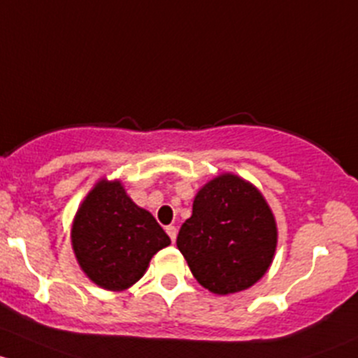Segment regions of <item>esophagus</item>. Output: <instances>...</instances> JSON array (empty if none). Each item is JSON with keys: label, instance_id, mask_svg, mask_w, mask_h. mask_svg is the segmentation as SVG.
I'll return each mask as SVG.
<instances>
[{"label": "esophagus", "instance_id": "obj_1", "mask_svg": "<svg viewBox=\"0 0 358 358\" xmlns=\"http://www.w3.org/2000/svg\"><path fill=\"white\" fill-rule=\"evenodd\" d=\"M165 231H167V234L171 236L172 243H174V241H176V238H178V229H176V226H169V227H165Z\"/></svg>", "mask_w": 358, "mask_h": 358}]
</instances>
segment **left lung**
<instances>
[{
    "label": "left lung",
    "mask_w": 358,
    "mask_h": 358,
    "mask_svg": "<svg viewBox=\"0 0 358 358\" xmlns=\"http://www.w3.org/2000/svg\"><path fill=\"white\" fill-rule=\"evenodd\" d=\"M278 246V226L248 180L226 172L196 193L178 248L194 279L215 294L238 293L264 278Z\"/></svg>",
    "instance_id": "left-lung-1"
}]
</instances>
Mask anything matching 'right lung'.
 <instances>
[{"mask_svg": "<svg viewBox=\"0 0 358 358\" xmlns=\"http://www.w3.org/2000/svg\"><path fill=\"white\" fill-rule=\"evenodd\" d=\"M84 274L108 291H124L143 278L171 238L148 210L129 198L120 180L101 179L77 210L70 231Z\"/></svg>", "mask_w": 358, "mask_h": 358, "instance_id": "obj_1", "label": "right lung"}]
</instances>
